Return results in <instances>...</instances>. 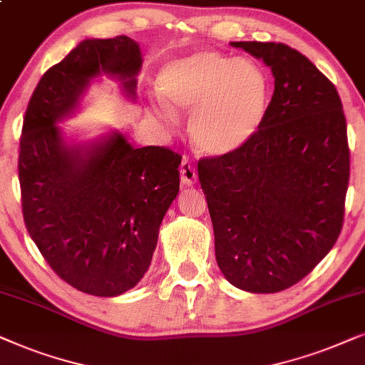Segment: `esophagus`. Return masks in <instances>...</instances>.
I'll list each match as a JSON object with an SVG mask.
<instances>
[{
    "mask_svg": "<svg viewBox=\"0 0 365 365\" xmlns=\"http://www.w3.org/2000/svg\"><path fill=\"white\" fill-rule=\"evenodd\" d=\"M180 180L183 187H192L197 183V170L187 158L180 165Z\"/></svg>",
    "mask_w": 365,
    "mask_h": 365,
    "instance_id": "esophagus-1",
    "label": "esophagus"
}]
</instances>
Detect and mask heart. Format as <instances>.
I'll use <instances>...</instances> for the list:
<instances>
[{
	"mask_svg": "<svg viewBox=\"0 0 365 365\" xmlns=\"http://www.w3.org/2000/svg\"><path fill=\"white\" fill-rule=\"evenodd\" d=\"M157 113L173 125L190 115V137L208 157H228L259 133L269 113L265 71L247 58L195 51L165 63L157 75Z\"/></svg>",
	"mask_w": 365,
	"mask_h": 365,
	"instance_id": "obj_1",
	"label": "heart"
}]
</instances>
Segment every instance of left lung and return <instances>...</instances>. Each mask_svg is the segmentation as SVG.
I'll use <instances>...</instances> for the list:
<instances>
[{"mask_svg":"<svg viewBox=\"0 0 365 365\" xmlns=\"http://www.w3.org/2000/svg\"><path fill=\"white\" fill-rule=\"evenodd\" d=\"M270 68L275 90L259 133L237 153L203 158L198 180L225 279L252 294L297 284L329 254L344 222L347 125L337 90L284 43L232 41Z\"/></svg>","mask_w":365,"mask_h":365,"instance_id":"left-lung-1","label":"left lung"}]
</instances>
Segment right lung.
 <instances>
[{
  "instance_id": "obj_1",
  "label": "right lung",
  "mask_w": 365,
  "mask_h": 365,
  "mask_svg": "<svg viewBox=\"0 0 365 365\" xmlns=\"http://www.w3.org/2000/svg\"><path fill=\"white\" fill-rule=\"evenodd\" d=\"M142 51L128 36L78 43L41 76L19 140L18 173L28 233L71 287L116 297L147 274L165 213L180 190L182 157L165 147L135 148L120 130L93 140L66 137L101 76L137 100Z\"/></svg>"
}]
</instances>
